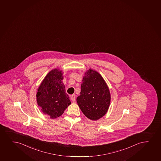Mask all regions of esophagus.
<instances>
[{
	"label": "esophagus",
	"mask_w": 161,
	"mask_h": 161,
	"mask_svg": "<svg viewBox=\"0 0 161 161\" xmlns=\"http://www.w3.org/2000/svg\"><path fill=\"white\" fill-rule=\"evenodd\" d=\"M75 94H73V95H72L71 96V99L72 101H73V102H75Z\"/></svg>",
	"instance_id": "obj_1"
}]
</instances>
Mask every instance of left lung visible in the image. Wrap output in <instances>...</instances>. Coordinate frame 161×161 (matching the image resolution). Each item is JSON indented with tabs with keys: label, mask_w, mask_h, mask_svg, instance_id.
<instances>
[{
	"label": "left lung",
	"mask_w": 161,
	"mask_h": 161,
	"mask_svg": "<svg viewBox=\"0 0 161 161\" xmlns=\"http://www.w3.org/2000/svg\"><path fill=\"white\" fill-rule=\"evenodd\" d=\"M77 102L81 112L90 120H98L107 113L110 105V92L100 73L91 69L86 72Z\"/></svg>",
	"instance_id": "obj_1"
}]
</instances>
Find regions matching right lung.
<instances>
[{
  "label": "right lung",
  "mask_w": 161,
  "mask_h": 161,
  "mask_svg": "<svg viewBox=\"0 0 161 161\" xmlns=\"http://www.w3.org/2000/svg\"><path fill=\"white\" fill-rule=\"evenodd\" d=\"M63 75L59 69H52L45 77L37 89L38 106L41 107L42 112L51 119L61 116L71 103L65 92Z\"/></svg>",
  "instance_id": "add662e5"
}]
</instances>
